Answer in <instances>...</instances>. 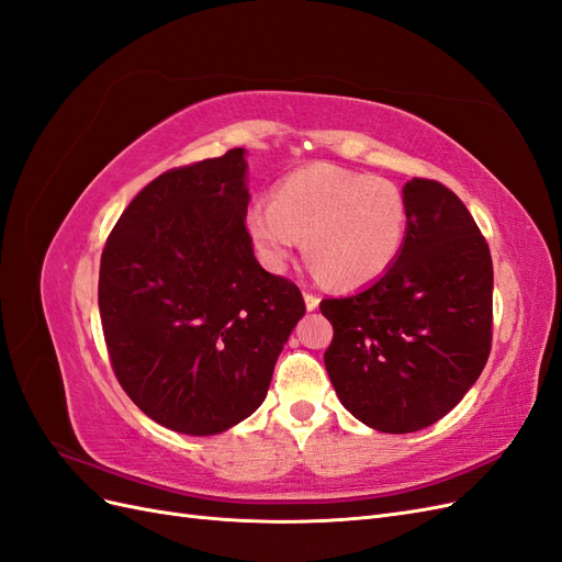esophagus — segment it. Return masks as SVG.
I'll return each instance as SVG.
<instances>
[{
	"instance_id": "esophagus-1",
	"label": "esophagus",
	"mask_w": 562,
	"mask_h": 562,
	"mask_svg": "<svg viewBox=\"0 0 562 562\" xmlns=\"http://www.w3.org/2000/svg\"><path fill=\"white\" fill-rule=\"evenodd\" d=\"M318 302H321V297H318L316 293L304 291V304H307V310H310V312H314V310L318 307Z\"/></svg>"
}]
</instances>
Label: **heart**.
<instances>
[{
  "mask_svg": "<svg viewBox=\"0 0 562 562\" xmlns=\"http://www.w3.org/2000/svg\"><path fill=\"white\" fill-rule=\"evenodd\" d=\"M246 229L262 262L283 269L307 250L318 274L337 288L380 279L396 262L407 229L401 187L330 164H312L285 176L246 215Z\"/></svg>",
  "mask_w": 562,
  "mask_h": 562,
  "instance_id": "obj_1",
  "label": "heart"
}]
</instances>
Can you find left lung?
I'll use <instances>...</instances> for the list:
<instances>
[{
	"label": "left lung",
	"instance_id": "obj_1",
	"mask_svg": "<svg viewBox=\"0 0 562 562\" xmlns=\"http://www.w3.org/2000/svg\"><path fill=\"white\" fill-rule=\"evenodd\" d=\"M407 232L396 262L366 291L321 302L333 323L326 370L347 411L384 434L448 415L492 347V258L446 184L403 187Z\"/></svg>",
	"mask_w": 562,
	"mask_h": 562
}]
</instances>
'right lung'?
Wrapping results in <instances>:
<instances>
[{"instance_id":"1","label":"right lung","mask_w":562,"mask_h":562,"mask_svg":"<svg viewBox=\"0 0 562 562\" xmlns=\"http://www.w3.org/2000/svg\"><path fill=\"white\" fill-rule=\"evenodd\" d=\"M246 151L171 168L138 192L100 258L112 370L166 429L220 434L258 411L304 316L300 288L255 260Z\"/></svg>"}]
</instances>
